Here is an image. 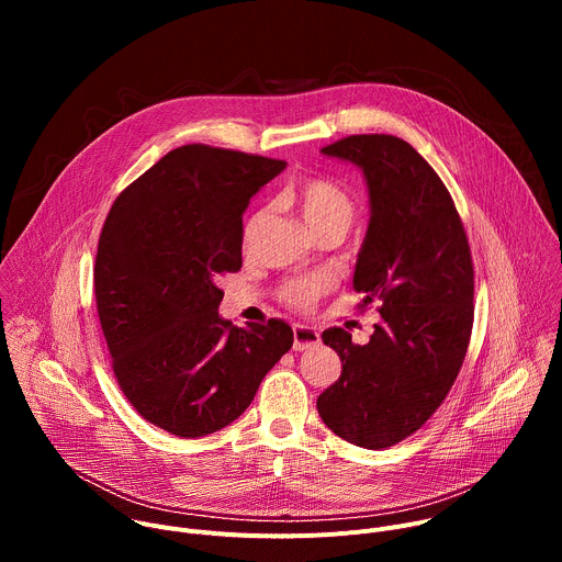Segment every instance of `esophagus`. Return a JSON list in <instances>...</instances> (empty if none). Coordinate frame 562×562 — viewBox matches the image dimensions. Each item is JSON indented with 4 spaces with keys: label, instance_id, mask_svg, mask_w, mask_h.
<instances>
[{
    "label": "esophagus",
    "instance_id": "34e87169",
    "mask_svg": "<svg viewBox=\"0 0 562 562\" xmlns=\"http://www.w3.org/2000/svg\"><path fill=\"white\" fill-rule=\"evenodd\" d=\"M319 345V334L313 327L295 325L293 327V349L295 351H308Z\"/></svg>",
    "mask_w": 562,
    "mask_h": 562
}]
</instances>
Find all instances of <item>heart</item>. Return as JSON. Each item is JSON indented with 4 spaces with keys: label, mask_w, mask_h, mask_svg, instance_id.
I'll return each mask as SVG.
<instances>
[{
    "label": "heart",
    "mask_w": 562,
    "mask_h": 562,
    "mask_svg": "<svg viewBox=\"0 0 562 562\" xmlns=\"http://www.w3.org/2000/svg\"><path fill=\"white\" fill-rule=\"evenodd\" d=\"M282 200L284 204L297 211V215L304 220L311 233L319 228H329V226H338L347 231L356 213L351 193L342 184L323 176H308L297 180L295 184L284 189ZM265 220H267V211L260 209L251 213L249 220L245 222L243 226L245 256H251ZM325 289L327 284L319 278H295L280 284L278 300L293 311H311L317 304L319 295L325 293Z\"/></svg>",
    "instance_id": "heart-1"
}]
</instances>
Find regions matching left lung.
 Segmentation results:
<instances>
[{
	"mask_svg": "<svg viewBox=\"0 0 562 562\" xmlns=\"http://www.w3.org/2000/svg\"><path fill=\"white\" fill-rule=\"evenodd\" d=\"M323 153L367 178L371 220L353 289L382 319L367 345L338 327L323 334L342 373L319 393L317 414L342 440L384 449L416 434L460 373L473 327L471 249L451 193L409 142L349 135Z\"/></svg>",
	"mask_w": 562,
	"mask_h": 562,
	"instance_id": "obj_1",
	"label": "left lung"
}]
</instances>
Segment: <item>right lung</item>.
<instances>
[{
  "mask_svg": "<svg viewBox=\"0 0 562 562\" xmlns=\"http://www.w3.org/2000/svg\"><path fill=\"white\" fill-rule=\"evenodd\" d=\"M286 167L187 144L113 202L93 267L100 325L133 409L180 438L231 425L293 347L282 319L251 329L217 315L220 276L243 269V213Z\"/></svg>",
  "mask_w": 562,
  "mask_h": 562,
  "instance_id": "add662e5",
  "label": "right lung"
}]
</instances>
